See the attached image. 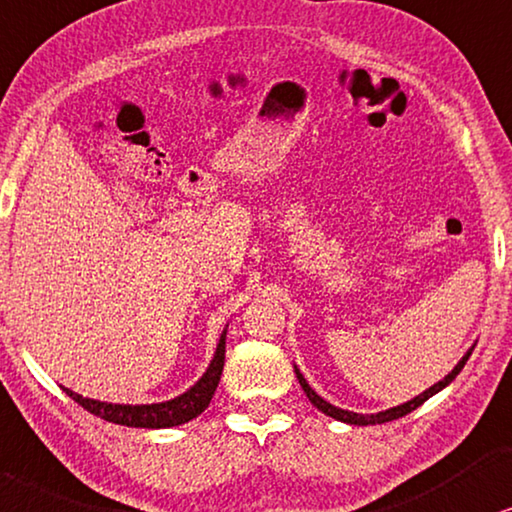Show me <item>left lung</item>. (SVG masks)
<instances>
[{
  "instance_id": "8db88e82",
  "label": "left lung",
  "mask_w": 512,
  "mask_h": 512,
  "mask_svg": "<svg viewBox=\"0 0 512 512\" xmlns=\"http://www.w3.org/2000/svg\"><path fill=\"white\" fill-rule=\"evenodd\" d=\"M470 354H472V349H470L468 354H465V357H463L461 361H458L454 371L446 375L444 380H439V383L432 385L430 390H425L423 394H418L416 399L406 401V404H401V406H394V409H387V411H380V413H371V416H364V413H354V411H345V409H338V406L328 404L326 399H321L319 394H316V392L312 390V387L307 385V380H304V375H302L300 371H297V368H295V375H297V380H300L302 390H304V394H307V397H309V401H312L316 409L326 413V416H331V418H335V420H342V423H349V425H378V423H390V420H397V418H401V416H406V413L416 411L420 404H425V401H428V399L432 397V394H437L439 390H444V387L449 385L451 380H454L458 373H461V368L465 366V361H468Z\"/></svg>"
}]
</instances>
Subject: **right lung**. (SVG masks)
Wrapping results in <instances>:
<instances>
[{"label": "right lung", "mask_w": 512, "mask_h": 512, "mask_svg": "<svg viewBox=\"0 0 512 512\" xmlns=\"http://www.w3.org/2000/svg\"><path fill=\"white\" fill-rule=\"evenodd\" d=\"M224 352H226V331L219 338L215 359L210 361L208 371L189 392H184L177 399L163 401V404H141V406H129V404H106V401L87 399L82 394L68 390V397H73L82 409H87L94 416H99L108 423L127 425V428H174V425L189 423L196 416H200L208 409L212 394H215L219 378H222L224 368Z\"/></svg>", "instance_id": "1"}]
</instances>
